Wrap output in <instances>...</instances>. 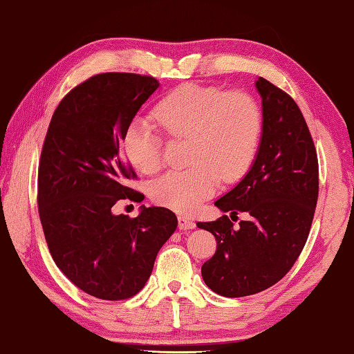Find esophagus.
I'll return each mask as SVG.
<instances>
[{
	"label": "esophagus",
	"mask_w": 354,
	"mask_h": 354,
	"mask_svg": "<svg viewBox=\"0 0 354 354\" xmlns=\"http://www.w3.org/2000/svg\"><path fill=\"white\" fill-rule=\"evenodd\" d=\"M194 227H196V223H194L192 220H189V218H186V217H183V215H180L178 217V229L180 230H192Z\"/></svg>",
	"instance_id": "obj_1"
}]
</instances>
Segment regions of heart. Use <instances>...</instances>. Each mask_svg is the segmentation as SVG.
Returning <instances> with one entry per match:
<instances>
[{
	"instance_id": "heart-1",
	"label": "heart",
	"mask_w": 354,
	"mask_h": 354,
	"mask_svg": "<svg viewBox=\"0 0 354 354\" xmlns=\"http://www.w3.org/2000/svg\"><path fill=\"white\" fill-rule=\"evenodd\" d=\"M154 116L169 137H189L187 162L169 169L149 187L156 203L192 212L220 185L235 182L250 169L263 133V113L248 93L185 84L165 96ZM122 149L136 169L153 174L162 165V137L145 119L129 122Z\"/></svg>"
}]
</instances>
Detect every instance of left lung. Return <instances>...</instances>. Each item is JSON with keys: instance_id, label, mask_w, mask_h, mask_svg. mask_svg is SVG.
Returning a JSON list of instances; mask_svg holds the SVG:
<instances>
[{"instance_id": "left-lung-1", "label": "left lung", "mask_w": 354, "mask_h": 354, "mask_svg": "<svg viewBox=\"0 0 354 354\" xmlns=\"http://www.w3.org/2000/svg\"><path fill=\"white\" fill-rule=\"evenodd\" d=\"M255 86L263 104L255 162L232 191L215 201L223 212H248L249 218L238 229L227 215L197 223L217 240L201 277L227 298L263 292L292 269L307 241L319 191L318 156L299 106L268 79L258 77Z\"/></svg>"}]
</instances>
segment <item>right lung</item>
<instances>
[{
	"instance_id": "1",
	"label": "right lung",
	"mask_w": 354,
	"mask_h": 354,
	"mask_svg": "<svg viewBox=\"0 0 354 354\" xmlns=\"http://www.w3.org/2000/svg\"><path fill=\"white\" fill-rule=\"evenodd\" d=\"M157 88L153 76H91L57 105L42 147L38 211L48 250L71 283L99 299L139 293L177 227L167 207L142 206L136 218L113 214L120 200H143L127 185L136 174L120 143Z\"/></svg>"
}]
</instances>
